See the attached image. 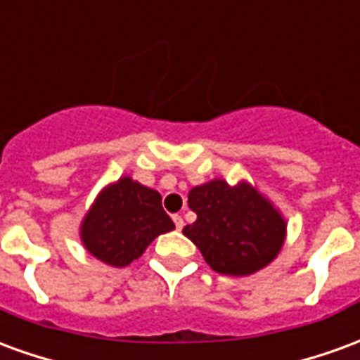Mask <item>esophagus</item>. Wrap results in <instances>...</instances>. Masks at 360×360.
Segmentation results:
<instances>
[{
    "label": "esophagus",
    "instance_id": "34e87169",
    "mask_svg": "<svg viewBox=\"0 0 360 360\" xmlns=\"http://www.w3.org/2000/svg\"><path fill=\"white\" fill-rule=\"evenodd\" d=\"M173 221H175V227H177V229H183V226H185V224H183V218H181L179 214H175V216H173Z\"/></svg>",
    "mask_w": 360,
    "mask_h": 360
}]
</instances>
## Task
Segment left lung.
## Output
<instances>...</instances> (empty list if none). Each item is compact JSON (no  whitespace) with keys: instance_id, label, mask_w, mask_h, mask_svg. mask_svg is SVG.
<instances>
[{"instance_id":"left-lung-1","label":"left lung","mask_w":360,"mask_h":360,"mask_svg":"<svg viewBox=\"0 0 360 360\" xmlns=\"http://www.w3.org/2000/svg\"><path fill=\"white\" fill-rule=\"evenodd\" d=\"M196 221L183 227L212 270L226 276H250L278 257L287 224L276 206L241 181L231 187L214 179L188 193Z\"/></svg>"}]
</instances>
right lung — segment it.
Returning <instances> with one entry per match:
<instances>
[{
    "label": "right lung",
    "instance_id": "obj_1",
    "mask_svg": "<svg viewBox=\"0 0 360 360\" xmlns=\"http://www.w3.org/2000/svg\"><path fill=\"white\" fill-rule=\"evenodd\" d=\"M175 229L154 188L121 177L98 195L81 224V239L92 257L123 268L141 257L158 235Z\"/></svg>",
    "mask_w": 360,
    "mask_h": 360
}]
</instances>
